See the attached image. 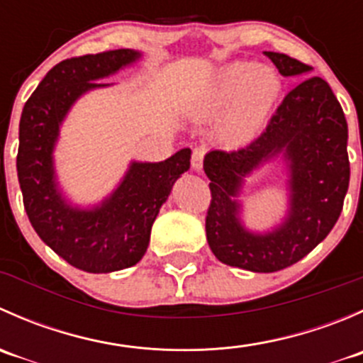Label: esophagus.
<instances>
[{"instance_id": "esophagus-1", "label": "esophagus", "mask_w": 363, "mask_h": 363, "mask_svg": "<svg viewBox=\"0 0 363 363\" xmlns=\"http://www.w3.org/2000/svg\"><path fill=\"white\" fill-rule=\"evenodd\" d=\"M203 156H205V149H203V147H195V149H193L191 168H193V170H195V172H202Z\"/></svg>"}]
</instances>
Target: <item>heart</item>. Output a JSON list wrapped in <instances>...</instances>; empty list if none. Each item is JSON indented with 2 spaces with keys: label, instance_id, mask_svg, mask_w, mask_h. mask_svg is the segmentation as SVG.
<instances>
[{
  "label": "heart",
  "instance_id": "1",
  "mask_svg": "<svg viewBox=\"0 0 363 363\" xmlns=\"http://www.w3.org/2000/svg\"><path fill=\"white\" fill-rule=\"evenodd\" d=\"M281 96V80L267 67L232 61L216 72L199 104V113L219 123V137L230 145L255 142L269 124Z\"/></svg>",
  "mask_w": 363,
  "mask_h": 363
}]
</instances>
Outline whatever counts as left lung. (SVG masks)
<instances>
[{
	"mask_svg": "<svg viewBox=\"0 0 363 363\" xmlns=\"http://www.w3.org/2000/svg\"><path fill=\"white\" fill-rule=\"evenodd\" d=\"M283 77L313 68L279 52H265ZM281 157L287 170L289 211L267 233L250 230L238 200L245 179ZM203 170L211 179L205 219L208 247L219 262L251 272H277L309 255L330 233L350 186L347 123L330 86L307 77L284 96L262 137L237 151H211Z\"/></svg>",
	"mask_w": 363,
	"mask_h": 363,
	"instance_id": "1",
	"label": "left lung"
}]
</instances>
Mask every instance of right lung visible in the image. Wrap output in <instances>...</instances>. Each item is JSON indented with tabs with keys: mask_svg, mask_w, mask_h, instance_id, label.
Wrapping results in <instances>:
<instances>
[{
	"mask_svg": "<svg viewBox=\"0 0 363 363\" xmlns=\"http://www.w3.org/2000/svg\"><path fill=\"white\" fill-rule=\"evenodd\" d=\"M140 57L138 50L117 49L61 61L43 77L21 116L17 177L26 214L50 250L91 274L116 272L140 262L161 205L189 170L191 149L184 147L160 163L131 161L111 195L89 207L72 203L61 189L54 149L68 112L89 91L112 86L98 80Z\"/></svg>",
	"mask_w": 363,
	"mask_h": 363,
	"instance_id": "right-lung-1",
	"label": "right lung"
}]
</instances>
